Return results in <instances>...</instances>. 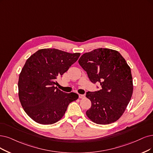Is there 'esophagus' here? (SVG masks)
<instances>
[{
  "mask_svg": "<svg viewBox=\"0 0 153 153\" xmlns=\"http://www.w3.org/2000/svg\"><path fill=\"white\" fill-rule=\"evenodd\" d=\"M84 97H85V96L84 94H79V98H84Z\"/></svg>",
  "mask_w": 153,
  "mask_h": 153,
  "instance_id": "esophagus-1",
  "label": "esophagus"
}]
</instances>
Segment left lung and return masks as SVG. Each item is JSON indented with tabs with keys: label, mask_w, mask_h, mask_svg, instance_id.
I'll use <instances>...</instances> for the list:
<instances>
[{
	"label": "left lung",
	"mask_w": 153,
	"mask_h": 153,
	"mask_svg": "<svg viewBox=\"0 0 153 153\" xmlns=\"http://www.w3.org/2000/svg\"><path fill=\"white\" fill-rule=\"evenodd\" d=\"M79 64L92 82H99L101 89L86 93L91 107L87 117L95 123L106 125L118 120L131 99L133 81L127 62L117 50L97 48L84 53Z\"/></svg>",
	"instance_id": "obj_1"
}]
</instances>
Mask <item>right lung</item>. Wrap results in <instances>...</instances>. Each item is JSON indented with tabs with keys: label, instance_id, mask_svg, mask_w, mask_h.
Listing matches in <instances>:
<instances>
[{
	"label": "right lung",
	"instance_id": "1",
	"mask_svg": "<svg viewBox=\"0 0 153 153\" xmlns=\"http://www.w3.org/2000/svg\"><path fill=\"white\" fill-rule=\"evenodd\" d=\"M80 53L55 48L38 50L28 58L19 74L18 95L26 114L35 122L50 125L63 117L67 107L79 96L65 93L54 85L77 60Z\"/></svg>",
	"mask_w": 153,
	"mask_h": 153
}]
</instances>
